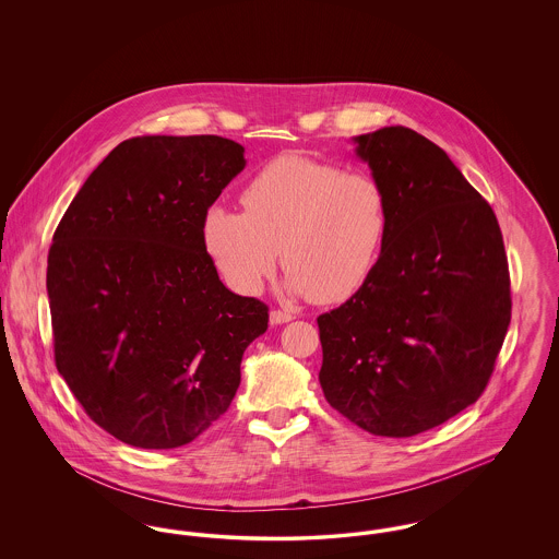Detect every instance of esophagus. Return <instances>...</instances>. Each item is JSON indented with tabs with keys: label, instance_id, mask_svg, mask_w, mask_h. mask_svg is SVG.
Returning a JSON list of instances; mask_svg holds the SVG:
<instances>
[{
	"label": "esophagus",
	"instance_id": "esophagus-1",
	"mask_svg": "<svg viewBox=\"0 0 559 559\" xmlns=\"http://www.w3.org/2000/svg\"><path fill=\"white\" fill-rule=\"evenodd\" d=\"M295 319L292 312H283V310H272L270 312V322L272 324H285V322H289V320Z\"/></svg>",
	"mask_w": 559,
	"mask_h": 559
}]
</instances>
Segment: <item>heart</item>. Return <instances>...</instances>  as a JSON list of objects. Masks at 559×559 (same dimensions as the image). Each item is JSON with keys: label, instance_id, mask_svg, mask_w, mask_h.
Masks as SVG:
<instances>
[{"label": "heart", "instance_id": "heart-1", "mask_svg": "<svg viewBox=\"0 0 559 559\" xmlns=\"http://www.w3.org/2000/svg\"><path fill=\"white\" fill-rule=\"evenodd\" d=\"M242 212L212 207L203 239L224 281L255 295L283 258V289L346 301L371 278L390 233V197L365 171L278 155L240 192Z\"/></svg>", "mask_w": 559, "mask_h": 559}]
</instances>
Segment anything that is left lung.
Masks as SVG:
<instances>
[{"label": "left lung", "instance_id": "1", "mask_svg": "<svg viewBox=\"0 0 559 559\" xmlns=\"http://www.w3.org/2000/svg\"><path fill=\"white\" fill-rule=\"evenodd\" d=\"M356 155L390 197V233L362 289L320 314V388L374 436L408 438L484 392L511 320L492 207L426 135L381 128Z\"/></svg>", "mask_w": 559, "mask_h": 559}]
</instances>
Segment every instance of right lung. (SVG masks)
Wrapping results in <instances>:
<instances>
[{"label":"right lung","instance_id":"1","mask_svg":"<svg viewBox=\"0 0 559 559\" xmlns=\"http://www.w3.org/2000/svg\"><path fill=\"white\" fill-rule=\"evenodd\" d=\"M219 135H138L108 153L62 215L48 253L53 358L94 424L167 451L219 419L267 306L224 287L207 210L245 169Z\"/></svg>","mask_w":559,"mask_h":559}]
</instances>
